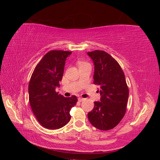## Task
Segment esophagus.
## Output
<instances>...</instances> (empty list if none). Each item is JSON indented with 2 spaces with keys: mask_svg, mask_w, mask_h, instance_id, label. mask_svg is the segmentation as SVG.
Masks as SVG:
<instances>
[{
  "mask_svg": "<svg viewBox=\"0 0 160 160\" xmlns=\"http://www.w3.org/2000/svg\"><path fill=\"white\" fill-rule=\"evenodd\" d=\"M83 100H85V99H83V98H78V101H80V102H81V101H83Z\"/></svg>",
  "mask_w": 160,
  "mask_h": 160,
  "instance_id": "34e87169",
  "label": "esophagus"
}]
</instances>
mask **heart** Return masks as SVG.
Here are the masks:
<instances>
[{
	"label": "heart",
	"instance_id": "heart-1",
	"mask_svg": "<svg viewBox=\"0 0 160 160\" xmlns=\"http://www.w3.org/2000/svg\"><path fill=\"white\" fill-rule=\"evenodd\" d=\"M82 63H85V62H79V64H82Z\"/></svg>",
	"mask_w": 160,
	"mask_h": 160
}]
</instances>
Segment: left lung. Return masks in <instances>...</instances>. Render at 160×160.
Instances as JSON below:
<instances>
[{
  "mask_svg": "<svg viewBox=\"0 0 160 160\" xmlns=\"http://www.w3.org/2000/svg\"><path fill=\"white\" fill-rule=\"evenodd\" d=\"M95 65L93 83L100 87V101L88 113L92 125L100 130L114 128L126 111L129 89L119 64L108 52L95 50L88 52Z\"/></svg>",
  "mask_w": 160,
  "mask_h": 160,
  "instance_id": "obj_1",
  "label": "left lung"
}]
</instances>
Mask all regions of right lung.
<instances>
[{
    "label": "right lung",
    "mask_w": 160,
    "mask_h": 160,
    "mask_svg": "<svg viewBox=\"0 0 160 160\" xmlns=\"http://www.w3.org/2000/svg\"><path fill=\"white\" fill-rule=\"evenodd\" d=\"M71 51L53 50L38 62L28 84V98L38 122L47 129H57L69 123L71 109L76 105L75 95L65 98L55 89L60 87L67 57Z\"/></svg>",
    "instance_id": "1"
}]
</instances>
